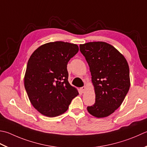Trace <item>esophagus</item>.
I'll list each match as a JSON object with an SVG mask.
<instances>
[{
    "label": "esophagus",
    "mask_w": 147,
    "mask_h": 147,
    "mask_svg": "<svg viewBox=\"0 0 147 147\" xmlns=\"http://www.w3.org/2000/svg\"><path fill=\"white\" fill-rule=\"evenodd\" d=\"M85 88H86V87H85V86H84V87H82L80 88V91H81L82 93H83L85 90Z\"/></svg>",
    "instance_id": "esophagus-1"
}]
</instances>
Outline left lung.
I'll use <instances>...</instances> for the list:
<instances>
[{
  "label": "left lung",
  "mask_w": 147,
  "mask_h": 147,
  "mask_svg": "<svg viewBox=\"0 0 147 147\" xmlns=\"http://www.w3.org/2000/svg\"><path fill=\"white\" fill-rule=\"evenodd\" d=\"M80 50L90 67L96 94V102L87 107L88 113L97 118L110 115L122 105L130 87L127 60L105 42L80 45Z\"/></svg>",
  "instance_id": "8db88e82"
}]
</instances>
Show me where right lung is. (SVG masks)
<instances>
[{
  "mask_svg": "<svg viewBox=\"0 0 147 147\" xmlns=\"http://www.w3.org/2000/svg\"><path fill=\"white\" fill-rule=\"evenodd\" d=\"M79 50L77 45L62 41L45 44L28 60L25 88L32 105L43 115L55 117L67 110L78 95L68 82L67 65Z\"/></svg>",
  "mask_w": 147,
  "mask_h": 147,
  "instance_id": "right-lung-1",
  "label": "right lung"
}]
</instances>
